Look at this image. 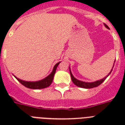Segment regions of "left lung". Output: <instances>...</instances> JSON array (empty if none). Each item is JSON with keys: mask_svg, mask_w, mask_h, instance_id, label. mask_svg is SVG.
Here are the masks:
<instances>
[{"mask_svg": "<svg viewBox=\"0 0 125 125\" xmlns=\"http://www.w3.org/2000/svg\"><path fill=\"white\" fill-rule=\"evenodd\" d=\"M104 24V26L106 28H107L108 29H110L109 27L107 26L106 24ZM114 67V66H113ZM113 67L112 69V70L110 73H109V74L107 75L106 76H105L104 78H103V79H101V80H97V81H95V82H83V81H81V80H79L78 79H76V78H74V76L73 75L72 73H71V69H70V67H69V71H70V74H71V80H72L73 82L74 83V84H75L76 85H77L78 87H82V88H85V89H90V88H93V87H96L97 86H99L100 84L103 83L105 80H106V78L108 77V76L110 75V74L111 73V72L112 71V69H113Z\"/></svg>", "mask_w": 125, "mask_h": 125, "instance_id": "obj_1", "label": "left lung"}]
</instances>
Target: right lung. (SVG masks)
Here are the masks:
<instances>
[{"label": "right lung", "mask_w": 125, "mask_h": 125, "mask_svg": "<svg viewBox=\"0 0 125 125\" xmlns=\"http://www.w3.org/2000/svg\"><path fill=\"white\" fill-rule=\"evenodd\" d=\"M60 62L58 63H57L55 65L52 71V72L49 75L45 77V78H43L41 80H38V81H35V82H30V81H24V80H21L15 76L14 77L16 78L17 80H18L19 82H20L21 84L26 87L27 88H30V89H43V88H46V87H49V85H51V84L52 82L53 78L54 76V74L56 71L57 67L58 66V65L60 64Z\"/></svg>", "instance_id": "right-lung-1"}]
</instances>
